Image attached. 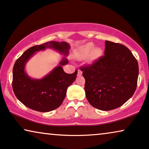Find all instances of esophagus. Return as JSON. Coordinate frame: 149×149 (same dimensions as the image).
Instances as JSON below:
<instances>
[{"label":"esophagus","mask_w":149,"mask_h":149,"mask_svg":"<svg viewBox=\"0 0 149 149\" xmlns=\"http://www.w3.org/2000/svg\"><path fill=\"white\" fill-rule=\"evenodd\" d=\"M82 75V72L79 70H77V75Z\"/></svg>","instance_id":"1"}]
</instances>
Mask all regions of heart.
I'll list each match as a JSON object with an SVG mask.
<instances>
[{"label":"heart","mask_w":149,"mask_h":149,"mask_svg":"<svg viewBox=\"0 0 149 149\" xmlns=\"http://www.w3.org/2000/svg\"><path fill=\"white\" fill-rule=\"evenodd\" d=\"M94 47L95 46H94V44L93 42H88L79 48L77 53L81 57H86L91 53V54H90V60L94 61L98 58L102 54L101 49H98V48H95L93 49Z\"/></svg>","instance_id":"b5f03b06"}]
</instances>
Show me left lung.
<instances>
[{"label": "left lung", "instance_id": "obj_1", "mask_svg": "<svg viewBox=\"0 0 149 149\" xmlns=\"http://www.w3.org/2000/svg\"><path fill=\"white\" fill-rule=\"evenodd\" d=\"M104 55L80 68L88 101L98 109L110 111L127 101L137 86L138 63L124 45L105 41Z\"/></svg>", "mask_w": 149, "mask_h": 149}]
</instances>
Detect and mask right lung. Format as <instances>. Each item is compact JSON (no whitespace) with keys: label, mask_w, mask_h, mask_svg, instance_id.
Instances as JSON below:
<instances>
[{"label":"right lung","mask_w":149,"mask_h":149,"mask_svg":"<svg viewBox=\"0 0 149 149\" xmlns=\"http://www.w3.org/2000/svg\"><path fill=\"white\" fill-rule=\"evenodd\" d=\"M51 48L68 55L70 46L65 42L50 41L36 45L24 52L15 63L13 69L12 87L17 99L25 106L40 112H49L57 109L65 97L67 89L76 78L77 70L66 74L62 65L68 63L63 58L59 66L56 67L42 79H32L25 72V65L36 52Z\"/></svg>","instance_id":"right-lung-1"}]
</instances>
